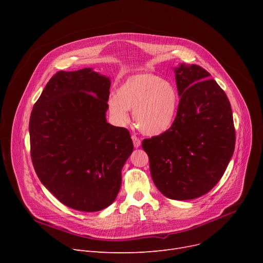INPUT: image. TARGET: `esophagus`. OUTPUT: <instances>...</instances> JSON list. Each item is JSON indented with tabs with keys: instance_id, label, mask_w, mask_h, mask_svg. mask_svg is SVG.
Returning a JSON list of instances; mask_svg holds the SVG:
<instances>
[{
	"instance_id": "1",
	"label": "esophagus",
	"mask_w": 263,
	"mask_h": 263,
	"mask_svg": "<svg viewBox=\"0 0 263 263\" xmlns=\"http://www.w3.org/2000/svg\"><path fill=\"white\" fill-rule=\"evenodd\" d=\"M132 141H133V145L135 148H139L141 146V140L137 136L132 135Z\"/></svg>"
}]
</instances>
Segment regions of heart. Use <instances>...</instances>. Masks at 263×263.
<instances>
[{"instance_id": "heart-1", "label": "heart", "mask_w": 263, "mask_h": 263, "mask_svg": "<svg viewBox=\"0 0 263 263\" xmlns=\"http://www.w3.org/2000/svg\"><path fill=\"white\" fill-rule=\"evenodd\" d=\"M179 93L168 80L153 73L129 77L116 91V98L108 100L110 115L119 124L129 120L128 109H133L135 126L146 135L166 132L176 119Z\"/></svg>"}]
</instances>
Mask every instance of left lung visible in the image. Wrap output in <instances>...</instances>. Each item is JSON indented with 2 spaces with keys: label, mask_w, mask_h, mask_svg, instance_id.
<instances>
[{
  "label": "left lung",
  "mask_w": 263,
  "mask_h": 263,
  "mask_svg": "<svg viewBox=\"0 0 263 263\" xmlns=\"http://www.w3.org/2000/svg\"><path fill=\"white\" fill-rule=\"evenodd\" d=\"M180 97L173 126L143 141L151 178L164 196L194 199L211 191L233 155L236 131L225 91L197 65L175 68Z\"/></svg>",
  "instance_id": "left-lung-1"
}]
</instances>
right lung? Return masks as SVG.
<instances>
[{
	"instance_id": "1",
	"label": "right lung",
	"mask_w": 263,
	"mask_h": 263,
	"mask_svg": "<svg viewBox=\"0 0 263 263\" xmlns=\"http://www.w3.org/2000/svg\"><path fill=\"white\" fill-rule=\"evenodd\" d=\"M109 87V78L90 68L59 71L31 114V157L39 180L78 211H100L114 202L133 151L129 131L106 122Z\"/></svg>"
}]
</instances>
